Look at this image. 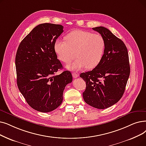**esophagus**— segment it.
Returning <instances> with one entry per match:
<instances>
[{
  "instance_id": "34e87169",
  "label": "esophagus",
  "mask_w": 146,
  "mask_h": 146,
  "mask_svg": "<svg viewBox=\"0 0 146 146\" xmlns=\"http://www.w3.org/2000/svg\"><path fill=\"white\" fill-rule=\"evenodd\" d=\"M72 75H73V77L74 78H78L79 76V74L76 73H73Z\"/></svg>"
}]
</instances>
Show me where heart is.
I'll list each match as a JSON object with an SVG mask.
<instances>
[{"mask_svg":"<svg viewBox=\"0 0 146 146\" xmlns=\"http://www.w3.org/2000/svg\"><path fill=\"white\" fill-rule=\"evenodd\" d=\"M66 40H56L54 50L58 58L65 63L71 62L76 55L78 56L73 62L67 66L69 69L79 70L85 67L93 68L103 58L105 41L100 34L77 30L68 33Z\"/></svg>","mask_w":146,"mask_h":146,"instance_id":"heart-1","label":"heart"}]
</instances>
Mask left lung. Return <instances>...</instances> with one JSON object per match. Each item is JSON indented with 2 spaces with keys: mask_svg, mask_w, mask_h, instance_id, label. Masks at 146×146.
<instances>
[{
  "mask_svg": "<svg viewBox=\"0 0 146 146\" xmlns=\"http://www.w3.org/2000/svg\"><path fill=\"white\" fill-rule=\"evenodd\" d=\"M104 38L105 50L100 62L92 70L82 73L86 82L83 92L85 102L99 109L117 103L123 96L129 74L127 48L123 42L104 27L92 28Z\"/></svg>",
  "mask_w": 146,
  "mask_h": 146,
  "instance_id": "left-lung-1",
  "label": "left lung"
}]
</instances>
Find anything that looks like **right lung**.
Here are the masks:
<instances>
[{
	"label": "right lung",
	"instance_id": "add662e5",
	"mask_svg": "<svg viewBox=\"0 0 146 146\" xmlns=\"http://www.w3.org/2000/svg\"><path fill=\"white\" fill-rule=\"evenodd\" d=\"M63 32L60 24L43 23L35 27L24 38L15 56L17 82L29 105L47 113L61 105L66 86L72 82L68 70L55 75L62 66L54 44Z\"/></svg>",
	"mask_w": 146,
	"mask_h": 146
}]
</instances>
